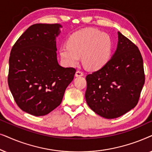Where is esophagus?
Segmentation results:
<instances>
[{
    "label": "esophagus",
    "mask_w": 152,
    "mask_h": 152,
    "mask_svg": "<svg viewBox=\"0 0 152 152\" xmlns=\"http://www.w3.org/2000/svg\"><path fill=\"white\" fill-rule=\"evenodd\" d=\"M84 75V72L81 71V70H77L75 72V77H82Z\"/></svg>",
    "instance_id": "obj_1"
}]
</instances>
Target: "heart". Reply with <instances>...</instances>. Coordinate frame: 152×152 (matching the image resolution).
Listing matches in <instances>:
<instances>
[{
  "label": "heart",
  "instance_id": "heart-1",
  "mask_svg": "<svg viewBox=\"0 0 152 152\" xmlns=\"http://www.w3.org/2000/svg\"><path fill=\"white\" fill-rule=\"evenodd\" d=\"M112 41L107 33L93 28L79 30L68 40V45L60 47V57L66 65L72 66L79 63L80 56L86 67L98 70L107 64L111 53Z\"/></svg>",
  "mask_w": 152,
  "mask_h": 152
}]
</instances>
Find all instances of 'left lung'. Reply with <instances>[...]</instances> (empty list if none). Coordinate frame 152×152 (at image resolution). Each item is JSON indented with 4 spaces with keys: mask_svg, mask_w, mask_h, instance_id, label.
I'll use <instances>...</instances> for the list:
<instances>
[{
    "mask_svg": "<svg viewBox=\"0 0 152 152\" xmlns=\"http://www.w3.org/2000/svg\"><path fill=\"white\" fill-rule=\"evenodd\" d=\"M118 34L117 48L111 59L86 77L87 104L107 119L118 118L134 109L145 84L140 50L120 32Z\"/></svg>",
    "mask_w": 152,
    "mask_h": 152,
    "instance_id": "1",
    "label": "left lung"
}]
</instances>
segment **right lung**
<instances>
[{"label":"right lung","mask_w":152,"mask_h":152,"mask_svg":"<svg viewBox=\"0 0 152 152\" xmlns=\"http://www.w3.org/2000/svg\"><path fill=\"white\" fill-rule=\"evenodd\" d=\"M62 26L37 23L29 27L12 47L8 85L16 103L34 116L50 113L60 105L76 70L57 61L56 38Z\"/></svg>","instance_id":"1"}]
</instances>
